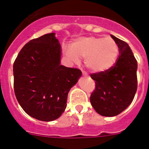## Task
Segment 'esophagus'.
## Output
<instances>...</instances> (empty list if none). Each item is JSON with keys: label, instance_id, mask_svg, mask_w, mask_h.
I'll use <instances>...</instances> for the list:
<instances>
[{"label": "esophagus", "instance_id": "obj_1", "mask_svg": "<svg viewBox=\"0 0 149 149\" xmlns=\"http://www.w3.org/2000/svg\"><path fill=\"white\" fill-rule=\"evenodd\" d=\"M82 74H83V75H84V76H86H86H87V74H86V72H82Z\"/></svg>", "mask_w": 149, "mask_h": 149}]
</instances>
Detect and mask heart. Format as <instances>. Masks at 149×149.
I'll list each match as a JSON object with an SVG mask.
<instances>
[{"mask_svg": "<svg viewBox=\"0 0 149 149\" xmlns=\"http://www.w3.org/2000/svg\"><path fill=\"white\" fill-rule=\"evenodd\" d=\"M65 55L71 61L77 63L85 58V65L93 72L108 70L116 62L119 47L112 38L84 37L78 39L68 48Z\"/></svg>", "mask_w": 149, "mask_h": 149, "instance_id": "obj_1", "label": "heart"}]
</instances>
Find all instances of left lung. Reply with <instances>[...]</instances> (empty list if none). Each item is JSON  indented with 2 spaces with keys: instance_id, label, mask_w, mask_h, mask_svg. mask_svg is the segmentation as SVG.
Wrapping results in <instances>:
<instances>
[{
  "instance_id": "obj_1",
  "label": "left lung",
  "mask_w": 149,
  "mask_h": 149,
  "mask_svg": "<svg viewBox=\"0 0 149 149\" xmlns=\"http://www.w3.org/2000/svg\"><path fill=\"white\" fill-rule=\"evenodd\" d=\"M119 55L113 67L90 74L95 88L90 102L98 114L104 116L119 115L131 104L137 89V62L128 45L114 36Z\"/></svg>"
}]
</instances>
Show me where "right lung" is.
<instances>
[{"mask_svg":"<svg viewBox=\"0 0 149 149\" xmlns=\"http://www.w3.org/2000/svg\"><path fill=\"white\" fill-rule=\"evenodd\" d=\"M61 48L54 33L24 46L13 64L14 92L25 113L44 122L58 119L71 88L82 72L60 65Z\"/></svg>","mask_w":149,"mask_h":149,"instance_id":"add662e5","label":"right lung"}]
</instances>
